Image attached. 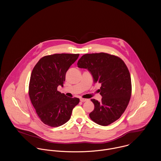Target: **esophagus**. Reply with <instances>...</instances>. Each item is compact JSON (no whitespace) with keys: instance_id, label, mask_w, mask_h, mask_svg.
I'll return each instance as SVG.
<instances>
[{"instance_id":"obj_1","label":"esophagus","mask_w":161,"mask_h":161,"mask_svg":"<svg viewBox=\"0 0 161 161\" xmlns=\"http://www.w3.org/2000/svg\"><path fill=\"white\" fill-rule=\"evenodd\" d=\"M80 101L82 103H84V102H86V101H88V99H83V98H80Z\"/></svg>"}]
</instances>
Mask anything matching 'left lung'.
Wrapping results in <instances>:
<instances>
[{"label": "left lung", "mask_w": 161, "mask_h": 161, "mask_svg": "<svg viewBox=\"0 0 161 161\" xmlns=\"http://www.w3.org/2000/svg\"><path fill=\"white\" fill-rule=\"evenodd\" d=\"M77 66L87 69L94 82L101 84L102 100L91 99L94 109L89 114L90 118L104 126L119 119L128 106L132 91L130 73L124 61L103 53L87 54L78 60Z\"/></svg>", "instance_id": "obj_1"}]
</instances>
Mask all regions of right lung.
Here are the masks:
<instances>
[{"mask_svg":"<svg viewBox=\"0 0 161 161\" xmlns=\"http://www.w3.org/2000/svg\"><path fill=\"white\" fill-rule=\"evenodd\" d=\"M79 54H55L41 58L34 67L29 95L41 121L51 127H58L70 118L79 98H71L57 91L63 87L65 74Z\"/></svg>","mask_w":161,"mask_h":161,"instance_id":"1","label":"right lung"}]
</instances>
